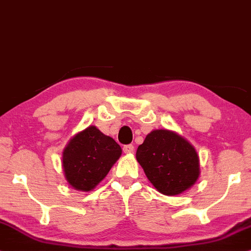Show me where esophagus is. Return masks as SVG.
<instances>
[{
	"label": "esophagus",
	"instance_id": "1",
	"mask_svg": "<svg viewBox=\"0 0 251 251\" xmlns=\"http://www.w3.org/2000/svg\"><path fill=\"white\" fill-rule=\"evenodd\" d=\"M123 151L125 154H131L134 151V146L133 145H126L123 147Z\"/></svg>",
	"mask_w": 251,
	"mask_h": 251
}]
</instances>
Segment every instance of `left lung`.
I'll list each match as a JSON object with an SVG mask.
<instances>
[{"instance_id":"obj_1","label":"left lung","mask_w":251,"mask_h":251,"mask_svg":"<svg viewBox=\"0 0 251 251\" xmlns=\"http://www.w3.org/2000/svg\"><path fill=\"white\" fill-rule=\"evenodd\" d=\"M136 161L154 188L166 196L185 192L201 175L195 147L169 129H154L147 134L136 151Z\"/></svg>"}]
</instances>
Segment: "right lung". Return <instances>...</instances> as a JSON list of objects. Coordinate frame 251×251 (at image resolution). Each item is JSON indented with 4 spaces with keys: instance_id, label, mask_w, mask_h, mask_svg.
Listing matches in <instances>:
<instances>
[{
    "instance_id": "obj_1",
    "label": "right lung",
    "mask_w": 251,
    "mask_h": 251,
    "mask_svg": "<svg viewBox=\"0 0 251 251\" xmlns=\"http://www.w3.org/2000/svg\"><path fill=\"white\" fill-rule=\"evenodd\" d=\"M122 155V148L96 126L76 133L62 151V168L69 185L89 192L105 178Z\"/></svg>"
}]
</instances>
